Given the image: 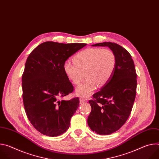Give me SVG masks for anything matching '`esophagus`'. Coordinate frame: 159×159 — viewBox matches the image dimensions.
I'll return each instance as SVG.
<instances>
[{
  "mask_svg": "<svg viewBox=\"0 0 159 159\" xmlns=\"http://www.w3.org/2000/svg\"><path fill=\"white\" fill-rule=\"evenodd\" d=\"M85 102H86V101L84 99H82V98L80 99V104H83V103H84Z\"/></svg>",
  "mask_w": 159,
  "mask_h": 159,
  "instance_id": "obj_1",
  "label": "esophagus"
}]
</instances>
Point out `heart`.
<instances>
[{
  "mask_svg": "<svg viewBox=\"0 0 159 159\" xmlns=\"http://www.w3.org/2000/svg\"><path fill=\"white\" fill-rule=\"evenodd\" d=\"M116 56L108 48H89L77 53L73 57L74 63L66 61L63 70L73 84H79L76 89L78 96L87 97L91 94L97 85L102 87L111 78L116 66Z\"/></svg>",
  "mask_w": 159,
  "mask_h": 159,
  "instance_id": "obj_1",
  "label": "heart"
}]
</instances>
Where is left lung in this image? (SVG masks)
<instances>
[{"label": "left lung", "instance_id": "1", "mask_svg": "<svg viewBox=\"0 0 159 159\" xmlns=\"http://www.w3.org/2000/svg\"><path fill=\"white\" fill-rule=\"evenodd\" d=\"M93 46L109 47L116 60L109 82L89 101L92 108L89 126L98 134L106 135L118 130L129 118L137 93V75L131 55L120 45L103 42Z\"/></svg>", "mask_w": 159, "mask_h": 159}]
</instances>
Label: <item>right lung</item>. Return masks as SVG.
<instances>
[{
    "label": "right lung",
    "mask_w": 159,
    "mask_h": 159,
    "mask_svg": "<svg viewBox=\"0 0 159 159\" xmlns=\"http://www.w3.org/2000/svg\"><path fill=\"white\" fill-rule=\"evenodd\" d=\"M86 44L47 41L27 58L22 77L24 107L30 123L43 134L57 137L70 126L79 99H61L74 89L63 72V65Z\"/></svg>",
    "instance_id": "1"
}]
</instances>
